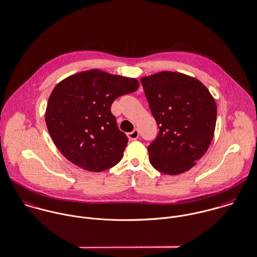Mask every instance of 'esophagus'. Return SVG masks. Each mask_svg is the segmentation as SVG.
I'll use <instances>...</instances> for the list:
<instances>
[{"label": "esophagus", "instance_id": "1", "mask_svg": "<svg viewBox=\"0 0 257 257\" xmlns=\"http://www.w3.org/2000/svg\"><path fill=\"white\" fill-rule=\"evenodd\" d=\"M127 136H128V138H129L130 140H136V139H138V137H139V131H138L137 129H134L132 132L128 133Z\"/></svg>", "mask_w": 257, "mask_h": 257}]
</instances>
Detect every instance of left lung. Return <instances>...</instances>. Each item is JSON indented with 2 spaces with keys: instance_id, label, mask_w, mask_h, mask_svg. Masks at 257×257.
<instances>
[{
  "instance_id": "8db88e82",
  "label": "left lung",
  "mask_w": 257,
  "mask_h": 257,
  "mask_svg": "<svg viewBox=\"0 0 257 257\" xmlns=\"http://www.w3.org/2000/svg\"><path fill=\"white\" fill-rule=\"evenodd\" d=\"M141 84L159 128L148 146L150 163L169 175L189 170L213 138L217 108L212 95L199 80L169 71L142 77Z\"/></svg>"
}]
</instances>
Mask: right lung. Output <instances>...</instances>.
Listing matches in <instances>:
<instances>
[{
    "instance_id": "right-lung-1",
    "label": "right lung",
    "mask_w": 257,
    "mask_h": 257,
    "mask_svg": "<svg viewBox=\"0 0 257 257\" xmlns=\"http://www.w3.org/2000/svg\"><path fill=\"white\" fill-rule=\"evenodd\" d=\"M138 87L136 79L97 69L61 81L49 97L45 115L59 151L88 171L101 172L119 163L128 138L119 130L111 105Z\"/></svg>"
}]
</instances>
